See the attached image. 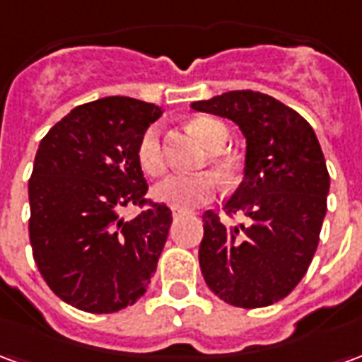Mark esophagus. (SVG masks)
Segmentation results:
<instances>
[{"label": "esophagus", "mask_w": 362, "mask_h": 362, "mask_svg": "<svg viewBox=\"0 0 362 362\" xmlns=\"http://www.w3.org/2000/svg\"><path fill=\"white\" fill-rule=\"evenodd\" d=\"M182 215H186V211H182V209H173V217L174 219H178Z\"/></svg>", "instance_id": "34e87169"}]
</instances>
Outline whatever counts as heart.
Masks as SVG:
<instances>
[{"label":"heart","mask_w":362,"mask_h":362,"mask_svg":"<svg viewBox=\"0 0 362 362\" xmlns=\"http://www.w3.org/2000/svg\"><path fill=\"white\" fill-rule=\"evenodd\" d=\"M192 129L213 151L221 149L228 137L227 126L221 119L209 118V116H199L194 119ZM137 160H139L143 173H147L149 176H160L166 170L158 127H149L141 135L139 145H137ZM213 160L219 168L227 170V163L223 158L215 157ZM217 189H219V184L213 174H173L155 186L153 196L157 197L158 202L184 211V209H192L196 205L213 199Z\"/></svg>","instance_id":"obj_1"}]
</instances>
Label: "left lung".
<instances>
[{"instance_id": "left-lung-1", "label": "left lung", "mask_w": 362, "mask_h": 362, "mask_svg": "<svg viewBox=\"0 0 362 362\" xmlns=\"http://www.w3.org/2000/svg\"><path fill=\"white\" fill-rule=\"evenodd\" d=\"M189 106L233 119L246 139L244 178L223 209L250 223L228 227L205 211L204 279L233 306H269L298 285L318 248L329 192L318 137L298 112L256 90H228Z\"/></svg>"}]
</instances>
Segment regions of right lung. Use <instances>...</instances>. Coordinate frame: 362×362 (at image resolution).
<instances>
[{"instance_id":"add662e5","label":"right lung","mask_w":362,"mask_h":362,"mask_svg":"<svg viewBox=\"0 0 362 362\" xmlns=\"http://www.w3.org/2000/svg\"><path fill=\"white\" fill-rule=\"evenodd\" d=\"M163 108L129 96L77 106L46 134L28 180V235L38 272L75 308L110 314L147 291L173 213L143 205L147 182L137 145Z\"/></svg>"}]
</instances>
